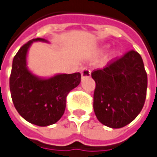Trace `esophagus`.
Segmentation results:
<instances>
[{
	"mask_svg": "<svg viewBox=\"0 0 157 157\" xmlns=\"http://www.w3.org/2000/svg\"><path fill=\"white\" fill-rule=\"evenodd\" d=\"M91 76V71L87 68H84L81 71V77L82 78H88Z\"/></svg>",
	"mask_w": 157,
	"mask_h": 157,
	"instance_id": "34e87169",
	"label": "esophagus"
}]
</instances>
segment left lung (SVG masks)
Instances as JSON below:
<instances>
[{
  "instance_id": "8db88e82",
  "label": "left lung",
  "mask_w": 157,
  "mask_h": 157,
  "mask_svg": "<svg viewBox=\"0 0 157 157\" xmlns=\"http://www.w3.org/2000/svg\"><path fill=\"white\" fill-rule=\"evenodd\" d=\"M94 109L103 125L121 128L133 121L145 103L148 76L141 55L131 50L103 69L94 70Z\"/></svg>"
}]
</instances>
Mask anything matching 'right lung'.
I'll return each instance as SVG.
<instances>
[{
    "instance_id": "add662e5",
    "label": "right lung",
    "mask_w": 157,
    "mask_h": 157,
    "mask_svg": "<svg viewBox=\"0 0 157 157\" xmlns=\"http://www.w3.org/2000/svg\"><path fill=\"white\" fill-rule=\"evenodd\" d=\"M35 41L30 40L21 46L13 59L9 78L11 98L15 109L30 123L45 127L57 122L66 106V97L81 81V74H59L42 79L34 76L26 66L28 49Z\"/></svg>"
}]
</instances>
